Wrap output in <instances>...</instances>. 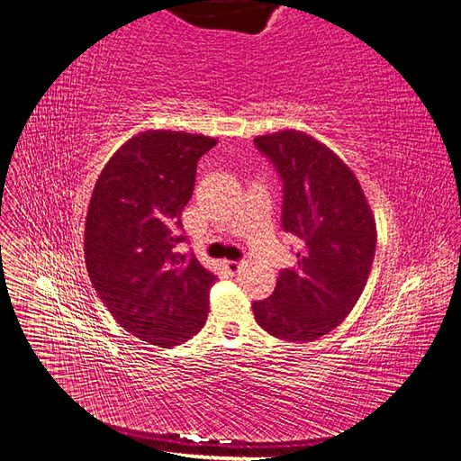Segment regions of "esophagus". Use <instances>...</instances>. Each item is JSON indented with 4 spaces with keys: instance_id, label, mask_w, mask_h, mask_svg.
Here are the masks:
<instances>
[{
    "instance_id": "esophagus-1",
    "label": "esophagus",
    "mask_w": 461,
    "mask_h": 461,
    "mask_svg": "<svg viewBox=\"0 0 461 461\" xmlns=\"http://www.w3.org/2000/svg\"><path fill=\"white\" fill-rule=\"evenodd\" d=\"M242 267L240 261H222V269H225L229 275H234L236 271H239Z\"/></svg>"
}]
</instances>
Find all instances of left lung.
Listing matches in <instances>:
<instances>
[{"instance_id":"8db88e82","label":"left lung","mask_w":461,"mask_h":461,"mask_svg":"<svg viewBox=\"0 0 461 461\" xmlns=\"http://www.w3.org/2000/svg\"><path fill=\"white\" fill-rule=\"evenodd\" d=\"M283 180V229L302 244L294 269L278 273L252 310L263 330L312 342L337 329L366 288L376 248L371 207L337 153L298 131L254 138Z\"/></svg>"}]
</instances>
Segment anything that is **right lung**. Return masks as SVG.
I'll use <instances>...</instances> for the list:
<instances>
[{"label":"right lung","instance_id":"1","mask_svg":"<svg viewBox=\"0 0 461 461\" xmlns=\"http://www.w3.org/2000/svg\"><path fill=\"white\" fill-rule=\"evenodd\" d=\"M215 138L146 131L107 161L92 192L85 229L90 281L132 337L169 348L202 330L215 275L186 242L183 209L196 183L198 159Z\"/></svg>","mask_w":461,"mask_h":461}]
</instances>
